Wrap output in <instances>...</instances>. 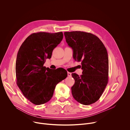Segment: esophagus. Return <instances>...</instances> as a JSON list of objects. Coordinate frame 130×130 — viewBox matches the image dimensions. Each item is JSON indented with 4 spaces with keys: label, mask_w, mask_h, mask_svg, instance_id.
<instances>
[{
    "label": "esophagus",
    "mask_w": 130,
    "mask_h": 130,
    "mask_svg": "<svg viewBox=\"0 0 130 130\" xmlns=\"http://www.w3.org/2000/svg\"><path fill=\"white\" fill-rule=\"evenodd\" d=\"M67 75H68V77H70L71 76V73L70 72H67Z\"/></svg>",
    "instance_id": "1"
}]
</instances>
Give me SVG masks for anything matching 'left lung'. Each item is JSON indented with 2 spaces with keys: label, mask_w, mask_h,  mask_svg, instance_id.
I'll use <instances>...</instances> for the list:
<instances>
[{
  "label": "left lung",
  "mask_w": 130,
  "mask_h": 130,
  "mask_svg": "<svg viewBox=\"0 0 130 130\" xmlns=\"http://www.w3.org/2000/svg\"><path fill=\"white\" fill-rule=\"evenodd\" d=\"M68 46L72 48L73 59L81 62L82 75L72 73L75 84L71 87L73 97L83 105L97 101L107 84L108 58L101 41L95 35L82 31L65 32Z\"/></svg>",
  "instance_id": "left-lung-1"
}]
</instances>
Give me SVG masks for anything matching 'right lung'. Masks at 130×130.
Returning <instances> with one entry per match:
<instances>
[{
    "label": "right lung",
    "mask_w": 130,
    "mask_h": 130,
    "mask_svg": "<svg viewBox=\"0 0 130 130\" xmlns=\"http://www.w3.org/2000/svg\"><path fill=\"white\" fill-rule=\"evenodd\" d=\"M63 38L62 32L34 33L18 50L15 65L16 84L24 96L35 105L48 102L57 84L67 76V71L62 68L51 70L44 66Z\"/></svg>",
    "instance_id": "1"
}]
</instances>
